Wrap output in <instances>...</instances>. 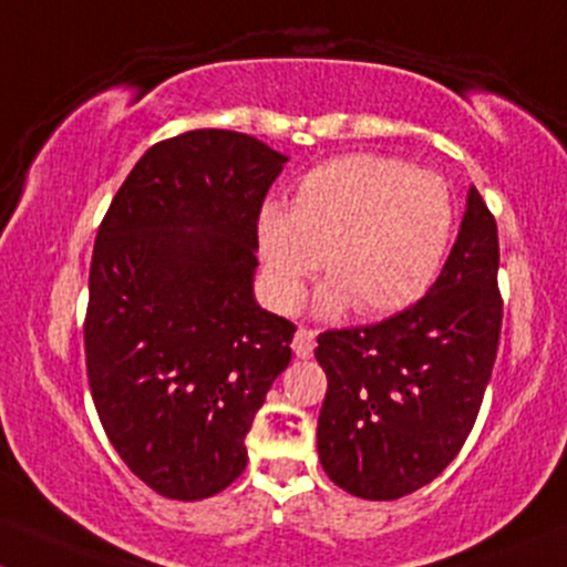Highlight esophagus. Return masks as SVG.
Instances as JSON below:
<instances>
[{
  "label": "esophagus",
  "instance_id": "1",
  "mask_svg": "<svg viewBox=\"0 0 567 567\" xmlns=\"http://www.w3.org/2000/svg\"><path fill=\"white\" fill-rule=\"evenodd\" d=\"M315 344H317V333L312 331V328H298L296 339H293V352H296V358H301V360L312 358Z\"/></svg>",
  "mask_w": 567,
  "mask_h": 567
}]
</instances>
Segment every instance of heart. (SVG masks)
Segmentation results:
<instances>
[{"mask_svg": "<svg viewBox=\"0 0 567 567\" xmlns=\"http://www.w3.org/2000/svg\"><path fill=\"white\" fill-rule=\"evenodd\" d=\"M452 223L455 207L439 174L388 155H341L298 179L290 207L260 209L266 282L279 307L296 309L320 260L331 279L322 312L347 303L363 317L398 312L431 288Z\"/></svg>", "mask_w": 567, "mask_h": 567, "instance_id": "heart-1", "label": "heart"}]
</instances>
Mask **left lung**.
I'll return each instance as SVG.
<instances>
[{
	"instance_id": "obj_1",
	"label": "left lung",
	"mask_w": 567,
	"mask_h": 567,
	"mask_svg": "<svg viewBox=\"0 0 567 567\" xmlns=\"http://www.w3.org/2000/svg\"><path fill=\"white\" fill-rule=\"evenodd\" d=\"M497 264L495 217L471 188L455 247L420 301L374 326L317 336L328 377L317 452L333 484L395 501L457 457L501 341Z\"/></svg>"
}]
</instances>
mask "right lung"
I'll use <instances>...</instances> for the list:
<instances>
[{
	"instance_id": "1",
	"label": "right lung",
	"mask_w": 567,
	"mask_h": 567,
	"mask_svg": "<svg viewBox=\"0 0 567 567\" xmlns=\"http://www.w3.org/2000/svg\"><path fill=\"white\" fill-rule=\"evenodd\" d=\"M285 155L198 128L136 161L99 226L85 369L110 444L172 501L226 489L296 326L255 303L258 215Z\"/></svg>"
}]
</instances>
